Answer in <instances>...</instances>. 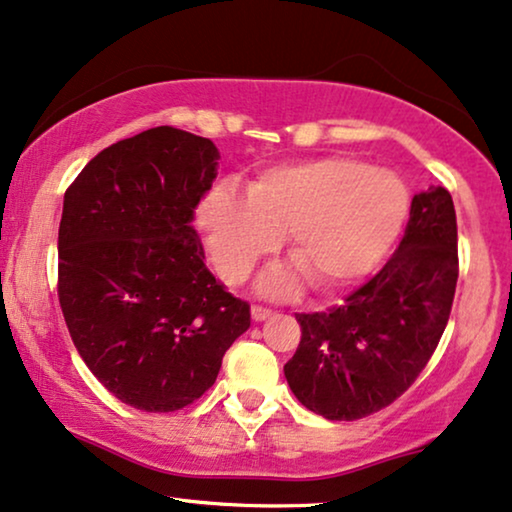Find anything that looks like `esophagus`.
<instances>
[{
    "label": "esophagus",
    "mask_w": 512,
    "mask_h": 512,
    "mask_svg": "<svg viewBox=\"0 0 512 512\" xmlns=\"http://www.w3.org/2000/svg\"><path fill=\"white\" fill-rule=\"evenodd\" d=\"M272 314H275V312H272L270 307H263V305L251 307V317H254V321H265V319H270Z\"/></svg>",
    "instance_id": "34e87169"
}]
</instances>
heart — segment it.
I'll list each match as a JSON object with an SVG mask.
<instances>
[{
  "label": "heart",
  "mask_w": 512,
  "mask_h": 512,
  "mask_svg": "<svg viewBox=\"0 0 512 512\" xmlns=\"http://www.w3.org/2000/svg\"><path fill=\"white\" fill-rule=\"evenodd\" d=\"M408 207V186L394 172L331 156L265 170L249 181L244 198L216 188L200 202L198 228L228 284H242L284 237L298 275L314 291L333 293L380 263ZM296 272H275L263 289L291 293Z\"/></svg>",
  "instance_id": "b5f03b06"
}]
</instances>
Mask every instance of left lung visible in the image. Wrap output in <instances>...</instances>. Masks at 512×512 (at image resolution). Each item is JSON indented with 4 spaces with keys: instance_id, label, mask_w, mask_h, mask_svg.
Segmentation results:
<instances>
[{
    "instance_id": "8db88e82",
    "label": "left lung",
    "mask_w": 512,
    "mask_h": 512,
    "mask_svg": "<svg viewBox=\"0 0 512 512\" xmlns=\"http://www.w3.org/2000/svg\"><path fill=\"white\" fill-rule=\"evenodd\" d=\"M457 277L454 202L431 186L412 198L403 240L377 275L342 305L296 314L303 335L284 375L298 401L354 422L403 396L443 338Z\"/></svg>"
}]
</instances>
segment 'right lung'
Returning <instances> with one entry per match:
<instances>
[{
	"mask_svg": "<svg viewBox=\"0 0 512 512\" xmlns=\"http://www.w3.org/2000/svg\"><path fill=\"white\" fill-rule=\"evenodd\" d=\"M212 139L160 125L107 146L65 193L58 298L74 347L118 401L186 408L251 324L191 223L216 179Z\"/></svg>",
	"mask_w": 512,
	"mask_h": 512,
	"instance_id": "obj_1",
	"label": "right lung"
}]
</instances>
